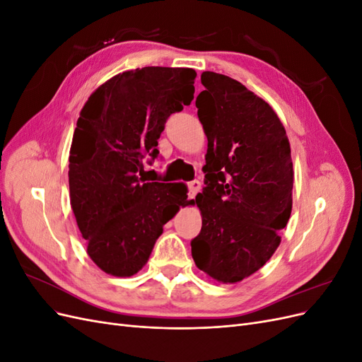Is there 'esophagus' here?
<instances>
[{
	"label": "esophagus",
	"instance_id": "esophagus-1",
	"mask_svg": "<svg viewBox=\"0 0 362 362\" xmlns=\"http://www.w3.org/2000/svg\"><path fill=\"white\" fill-rule=\"evenodd\" d=\"M201 190V182L199 181H190L189 182V198L193 199L196 194H198V192Z\"/></svg>",
	"mask_w": 362,
	"mask_h": 362
}]
</instances>
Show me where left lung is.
Returning <instances> with one entry per match:
<instances>
[{"label": "left lung", "mask_w": 362, "mask_h": 362, "mask_svg": "<svg viewBox=\"0 0 362 362\" xmlns=\"http://www.w3.org/2000/svg\"><path fill=\"white\" fill-rule=\"evenodd\" d=\"M198 117L208 139L202 229L194 264L222 284L254 275L281 243L293 206V161L281 119L262 98L222 74L202 72Z\"/></svg>", "instance_id": "8db88e82"}]
</instances>
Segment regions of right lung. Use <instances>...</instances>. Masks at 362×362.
Listing matches in <instances>:
<instances>
[{
    "label": "right lung",
    "instance_id": "add662e5",
    "mask_svg": "<svg viewBox=\"0 0 362 362\" xmlns=\"http://www.w3.org/2000/svg\"><path fill=\"white\" fill-rule=\"evenodd\" d=\"M196 72L148 66L112 76L89 96L69 151V196L87 254L108 275L141 270L163 226L187 204L184 182H146L168 117L190 105Z\"/></svg>",
    "mask_w": 362,
    "mask_h": 362
}]
</instances>
